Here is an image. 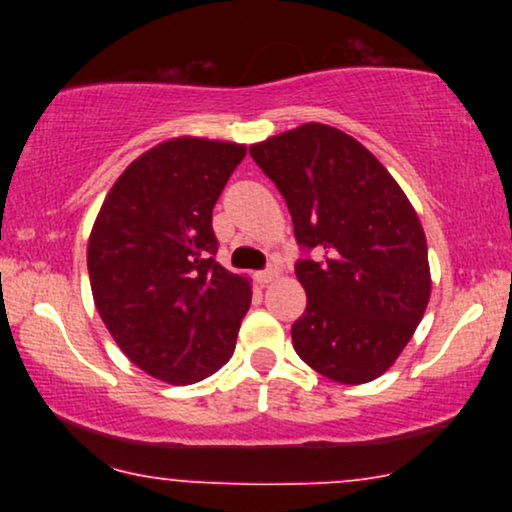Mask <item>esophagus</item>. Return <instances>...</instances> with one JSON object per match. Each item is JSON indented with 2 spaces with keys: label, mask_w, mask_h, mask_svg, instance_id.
<instances>
[{
  "label": "esophagus",
  "mask_w": 512,
  "mask_h": 512,
  "mask_svg": "<svg viewBox=\"0 0 512 512\" xmlns=\"http://www.w3.org/2000/svg\"><path fill=\"white\" fill-rule=\"evenodd\" d=\"M279 275V268L277 265H270L268 270H258V272H254V279L258 284H270L272 279H275Z\"/></svg>",
  "instance_id": "obj_1"
}]
</instances>
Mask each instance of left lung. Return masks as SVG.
I'll use <instances>...</instances> for the list:
<instances>
[{
	"label": "left lung",
	"mask_w": 512,
	"mask_h": 512,
	"mask_svg": "<svg viewBox=\"0 0 512 512\" xmlns=\"http://www.w3.org/2000/svg\"><path fill=\"white\" fill-rule=\"evenodd\" d=\"M275 181L300 247L307 307L293 349L340 384L380 377L408 345L431 296L426 235L380 160L347 132L305 123L249 146Z\"/></svg>",
	"instance_id": "obj_1"
}]
</instances>
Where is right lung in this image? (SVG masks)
Instances as JSON below:
<instances>
[{
    "instance_id": "right-lung-1",
    "label": "right lung",
    "mask_w": 512,
    "mask_h": 512,
    "mask_svg": "<svg viewBox=\"0 0 512 512\" xmlns=\"http://www.w3.org/2000/svg\"><path fill=\"white\" fill-rule=\"evenodd\" d=\"M247 146L174 137L125 167L88 240L97 312L156 380L193 384L235 352L251 282L216 263L212 209Z\"/></svg>"
}]
</instances>
